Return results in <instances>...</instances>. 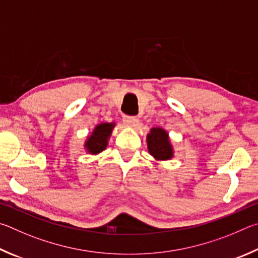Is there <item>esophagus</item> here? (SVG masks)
I'll list each match as a JSON object with an SVG mask.
<instances>
[{"label":"esophagus","mask_w":258,"mask_h":258,"mask_svg":"<svg viewBox=\"0 0 258 258\" xmlns=\"http://www.w3.org/2000/svg\"><path fill=\"white\" fill-rule=\"evenodd\" d=\"M137 121L138 120H137L136 116H124L123 117V123L125 125H129V126H133V125L136 124Z\"/></svg>","instance_id":"esophagus-1"}]
</instances>
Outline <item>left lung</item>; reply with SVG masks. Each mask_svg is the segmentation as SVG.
<instances>
[{"label": "left lung", "instance_id": "left-lung-1", "mask_svg": "<svg viewBox=\"0 0 258 258\" xmlns=\"http://www.w3.org/2000/svg\"><path fill=\"white\" fill-rule=\"evenodd\" d=\"M147 148L150 154L157 161H166L173 157V147L169 135L162 128H152L147 135Z\"/></svg>", "mask_w": 258, "mask_h": 258}]
</instances>
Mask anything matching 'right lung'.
Returning a JSON list of instances; mask_svg holds the SVG:
<instances>
[{
    "label": "right lung",
    "instance_id": "1",
    "mask_svg": "<svg viewBox=\"0 0 258 258\" xmlns=\"http://www.w3.org/2000/svg\"><path fill=\"white\" fill-rule=\"evenodd\" d=\"M113 128H114V123H107V122L95 126L93 133L87 137V141L85 143V148L89 154L96 155L105 150Z\"/></svg>",
    "mask_w": 258,
    "mask_h": 258
}]
</instances>
